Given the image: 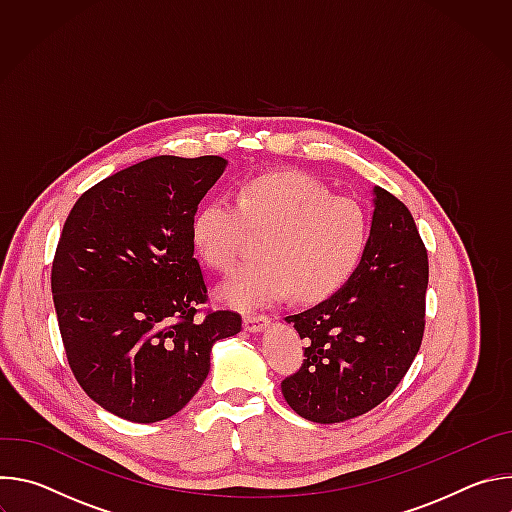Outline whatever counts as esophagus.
<instances>
[{
    "instance_id": "34e87169",
    "label": "esophagus",
    "mask_w": 512,
    "mask_h": 512,
    "mask_svg": "<svg viewBox=\"0 0 512 512\" xmlns=\"http://www.w3.org/2000/svg\"><path fill=\"white\" fill-rule=\"evenodd\" d=\"M269 324V318L263 314H247L243 318V326L247 332H261Z\"/></svg>"
}]
</instances>
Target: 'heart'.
I'll use <instances>...</instances> for the list:
<instances>
[{
	"instance_id": "heart-1",
	"label": "heart",
	"mask_w": 512,
	"mask_h": 512,
	"mask_svg": "<svg viewBox=\"0 0 512 512\" xmlns=\"http://www.w3.org/2000/svg\"><path fill=\"white\" fill-rule=\"evenodd\" d=\"M249 231L265 233L263 259L239 267L218 287V298L241 310L281 302L294 289L302 302L336 294L358 269L371 235L358 202L332 196L302 172L249 176L237 186L235 204H202L190 221V243L206 267L229 271Z\"/></svg>"
}]
</instances>
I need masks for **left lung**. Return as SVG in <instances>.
<instances>
[{
    "instance_id": "8db88e82",
    "label": "left lung",
    "mask_w": 512,
    "mask_h": 512,
    "mask_svg": "<svg viewBox=\"0 0 512 512\" xmlns=\"http://www.w3.org/2000/svg\"><path fill=\"white\" fill-rule=\"evenodd\" d=\"M373 192L369 247L354 275L328 300L285 318L306 340V358L281 381V393L308 421L340 423L371 411L421 346L427 251L409 208L381 186Z\"/></svg>"
}]
</instances>
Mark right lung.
Listing matches in <instances>:
<instances>
[{"instance_id":"add662e5","label":"right lung","mask_w":512,"mask_h":512,"mask_svg":"<svg viewBox=\"0 0 512 512\" xmlns=\"http://www.w3.org/2000/svg\"><path fill=\"white\" fill-rule=\"evenodd\" d=\"M218 156H158L72 206L52 261V298L70 371L103 409L135 423L178 413L210 371L212 344L241 332L206 312L190 221L221 178Z\"/></svg>"}]
</instances>
